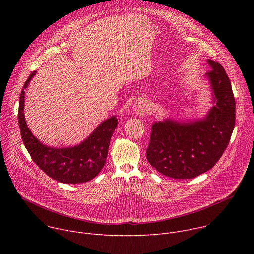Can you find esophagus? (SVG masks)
<instances>
[{
    "mask_svg": "<svg viewBox=\"0 0 254 254\" xmlns=\"http://www.w3.org/2000/svg\"><path fill=\"white\" fill-rule=\"evenodd\" d=\"M133 111L136 116L138 117H143V115L147 113L148 111V102L143 97H140L135 100L134 106H133Z\"/></svg>",
    "mask_w": 254,
    "mask_h": 254,
    "instance_id": "1",
    "label": "esophagus"
}]
</instances>
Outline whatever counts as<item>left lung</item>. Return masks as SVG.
<instances>
[{
  "label": "left lung",
  "instance_id": "obj_1",
  "mask_svg": "<svg viewBox=\"0 0 254 254\" xmlns=\"http://www.w3.org/2000/svg\"><path fill=\"white\" fill-rule=\"evenodd\" d=\"M214 105L193 121L165 119L152 125L147 159L161 174L192 179L214 167L226 150L235 126V99L230 80L220 63L208 59Z\"/></svg>",
  "mask_w": 254,
  "mask_h": 254
}]
</instances>
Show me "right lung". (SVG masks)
<instances>
[{
  "label": "right lung",
  "instance_id": "1",
  "mask_svg": "<svg viewBox=\"0 0 254 254\" xmlns=\"http://www.w3.org/2000/svg\"><path fill=\"white\" fill-rule=\"evenodd\" d=\"M35 74L36 71H33L29 75L19 100L18 121L25 147L35 164L58 182L65 184L88 182L99 174L105 164L118 120L114 116L103 121L83 141L74 147L53 148L46 146L29 129L24 116L25 90Z\"/></svg>",
  "mask_w": 254,
  "mask_h": 254
}]
</instances>
